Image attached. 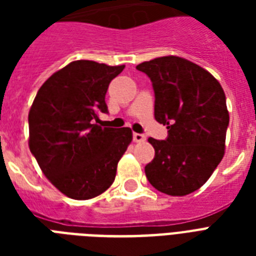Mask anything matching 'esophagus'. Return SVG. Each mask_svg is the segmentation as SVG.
I'll list each match as a JSON object with an SVG mask.
<instances>
[{"label":"esophagus","mask_w":256,"mask_h":256,"mask_svg":"<svg viewBox=\"0 0 256 256\" xmlns=\"http://www.w3.org/2000/svg\"><path fill=\"white\" fill-rule=\"evenodd\" d=\"M132 140H134V142H136V144H140V142H144V140H146V136H144V134H140V132H134V134H132Z\"/></svg>","instance_id":"obj_1"}]
</instances>
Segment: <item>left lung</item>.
Returning <instances> with one entry per match:
<instances>
[{"instance_id": "left-lung-1", "label": "left lung", "mask_w": 256, "mask_h": 256, "mask_svg": "<svg viewBox=\"0 0 256 256\" xmlns=\"http://www.w3.org/2000/svg\"><path fill=\"white\" fill-rule=\"evenodd\" d=\"M136 69L150 78L154 116L168 132L164 140L148 138L156 156L144 168L146 176L160 192L191 194L224 156L230 120L224 92L207 70L175 56L142 62Z\"/></svg>"}]
</instances>
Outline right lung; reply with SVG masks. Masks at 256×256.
I'll list each match as a JSON object with an SVG mask.
<instances>
[{
	"instance_id": "obj_1",
	"label": "right lung",
	"mask_w": 256,
	"mask_h": 256,
	"mask_svg": "<svg viewBox=\"0 0 256 256\" xmlns=\"http://www.w3.org/2000/svg\"><path fill=\"white\" fill-rule=\"evenodd\" d=\"M124 65L70 62L40 88L29 112V148L45 176L77 200L112 186L116 164L132 140L128 128H100L104 96Z\"/></svg>"
}]
</instances>
